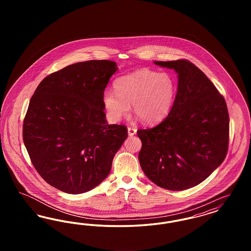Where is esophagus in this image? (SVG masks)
Listing matches in <instances>:
<instances>
[{
	"instance_id": "esophagus-1",
	"label": "esophagus",
	"mask_w": 251,
	"mask_h": 251,
	"mask_svg": "<svg viewBox=\"0 0 251 251\" xmlns=\"http://www.w3.org/2000/svg\"><path fill=\"white\" fill-rule=\"evenodd\" d=\"M136 133V129L135 128H131V127H128V134L130 136H132Z\"/></svg>"
}]
</instances>
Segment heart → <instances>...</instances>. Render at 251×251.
<instances>
[{
  "instance_id": "1",
  "label": "heart",
  "mask_w": 251,
  "mask_h": 251,
  "mask_svg": "<svg viewBox=\"0 0 251 251\" xmlns=\"http://www.w3.org/2000/svg\"><path fill=\"white\" fill-rule=\"evenodd\" d=\"M115 91L102 95L108 118L118 122L131 111L145 123L153 124L164 120L170 112L176 95V82L167 72L158 73L141 69L115 81Z\"/></svg>"
}]
</instances>
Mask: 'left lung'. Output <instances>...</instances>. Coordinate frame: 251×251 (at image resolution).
Returning a JSON list of instances; mask_svg holds the SVG:
<instances>
[{
	"label": "left lung",
	"instance_id": "left-lung-1",
	"mask_svg": "<svg viewBox=\"0 0 251 251\" xmlns=\"http://www.w3.org/2000/svg\"><path fill=\"white\" fill-rule=\"evenodd\" d=\"M178 74V89L167 118L140 129L139 163L156 185L180 191L207 179L227 155L229 118L224 97L198 67L185 59L155 61Z\"/></svg>",
	"mask_w": 251,
	"mask_h": 251
}]
</instances>
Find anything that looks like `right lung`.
Here are the masks:
<instances>
[{"label": "right lung", "mask_w": 251, "mask_h": 251, "mask_svg": "<svg viewBox=\"0 0 251 251\" xmlns=\"http://www.w3.org/2000/svg\"><path fill=\"white\" fill-rule=\"evenodd\" d=\"M117 71L108 60L72 64L45 77L30 100L24 145L38 174L60 191L99 185L128 136L124 125L105 120L102 95Z\"/></svg>", "instance_id": "1"}]
</instances>
